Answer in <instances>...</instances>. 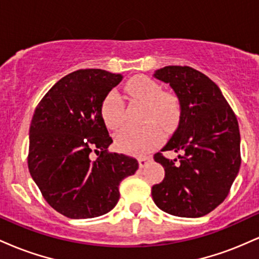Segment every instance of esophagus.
I'll return each instance as SVG.
<instances>
[{
  "label": "esophagus",
  "instance_id": "obj_1",
  "mask_svg": "<svg viewBox=\"0 0 259 259\" xmlns=\"http://www.w3.org/2000/svg\"><path fill=\"white\" fill-rule=\"evenodd\" d=\"M151 160H152V159H151L150 157H144V158H139V167L140 168H145L148 164V163L151 162Z\"/></svg>",
  "mask_w": 259,
  "mask_h": 259
}]
</instances>
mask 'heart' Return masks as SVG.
Returning <instances> with one entry per match:
<instances>
[{
    "label": "heart",
    "instance_id": "obj_1",
    "mask_svg": "<svg viewBox=\"0 0 259 259\" xmlns=\"http://www.w3.org/2000/svg\"><path fill=\"white\" fill-rule=\"evenodd\" d=\"M126 91L134 100L146 105L145 121L157 124L169 132L179 120L180 108L177 97L163 92L158 82L147 76H136L126 85ZM101 113L107 127L117 130L124 123V102L120 95L111 91L105 97ZM160 144V134L153 124L142 129L125 127L115 136V146L119 151L133 156H145Z\"/></svg>",
    "mask_w": 259,
    "mask_h": 259
}]
</instances>
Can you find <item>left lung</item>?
<instances>
[{"label": "left lung", "mask_w": 259, "mask_h": 259, "mask_svg": "<svg viewBox=\"0 0 259 259\" xmlns=\"http://www.w3.org/2000/svg\"><path fill=\"white\" fill-rule=\"evenodd\" d=\"M153 76L169 84L180 105L179 125L160 151L180 154L178 159L154 154L165 175L152 186V198L171 215L203 217L225 200L239 173L237 119L221 89L194 68L168 65Z\"/></svg>", "instance_id": "left-lung-1"}]
</instances>
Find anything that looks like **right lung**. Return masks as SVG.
I'll use <instances>...</instances> for the list:
<instances>
[{"instance_id": "1", "label": "right lung", "mask_w": 259, "mask_h": 259, "mask_svg": "<svg viewBox=\"0 0 259 259\" xmlns=\"http://www.w3.org/2000/svg\"><path fill=\"white\" fill-rule=\"evenodd\" d=\"M121 79L102 69L76 70L50 89L32 115L29 171L47 203L68 218L108 213L119 200L120 181L139 168L133 157L107 152L113 140L101 107ZM94 149L101 154L92 162Z\"/></svg>"}]
</instances>
